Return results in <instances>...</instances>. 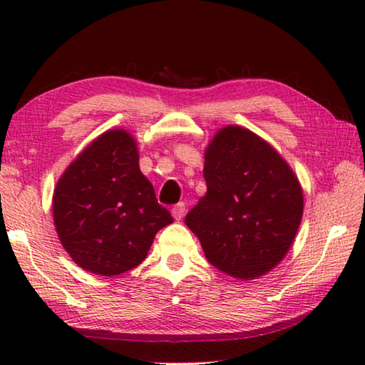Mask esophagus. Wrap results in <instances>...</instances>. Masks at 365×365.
Instances as JSON below:
<instances>
[{"instance_id": "34e87169", "label": "esophagus", "mask_w": 365, "mask_h": 365, "mask_svg": "<svg viewBox=\"0 0 365 365\" xmlns=\"http://www.w3.org/2000/svg\"><path fill=\"white\" fill-rule=\"evenodd\" d=\"M172 215H174L175 220H182L185 215V202H178V205L172 207Z\"/></svg>"}]
</instances>
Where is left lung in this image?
<instances>
[{
    "mask_svg": "<svg viewBox=\"0 0 365 365\" xmlns=\"http://www.w3.org/2000/svg\"><path fill=\"white\" fill-rule=\"evenodd\" d=\"M206 195L185 217L215 269L255 280L282 262L302 219L301 183L255 132L227 125L205 151Z\"/></svg>",
    "mask_w": 365,
    "mask_h": 365,
    "instance_id": "obj_1",
    "label": "left lung"
}]
</instances>
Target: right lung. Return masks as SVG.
<instances>
[{
	"instance_id": "obj_1",
	"label": "right lung",
	"mask_w": 365,
	"mask_h": 365,
	"mask_svg": "<svg viewBox=\"0 0 365 365\" xmlns=\"http://www.w3.org/2000/svg\"><path fill=\"white\" fill-rule=\"evenodd\" d=\"M137 141L123 128L95 138L72 160L53 195L59 242L78 267L113 277L145 261L174 222L141 174Z\"/></svg>"
}]
</instances>
